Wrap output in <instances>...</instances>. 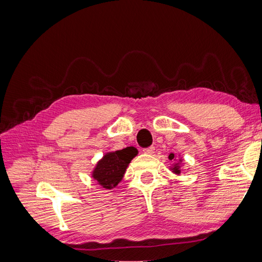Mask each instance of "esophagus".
Listing matches in <instances>:
<instances>
[{
	"label": "esophagus",
	"instance_id": "esophagus-1",
	"mask_svg": "<svg viewBox=\"0 0 262 262\" xmlns=\"http://www.w3.org/2000/svg\"><path fill=\"white\" fill-rule=\"evenodd\" d=\"M155 150V147L154 146H149V147H146V148H143V152L145 154H153Z\"/></svg>",
	"mask_w": 262,
	"mask_h": 262
}]
</instances>
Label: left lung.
Listing matches in <instances>:
<instances>
[{"label":"left lung","mask_w":262,"mask_h":262,"mask_svg":"<svg viewBox=\"0 0 262 262\" xmlns=\"http://www.w3.org/2000/svg\"><path fill=\"white\" fill-rule=\"evenodd\" d=\"M173 157H175V155L173 154H170L169 155V160H173ZM172 171L175 172V173H180V169H179V166L177 165V166H173V168H172Z\"/></svg>","instance_id":"8db88e82"}]
</instances>
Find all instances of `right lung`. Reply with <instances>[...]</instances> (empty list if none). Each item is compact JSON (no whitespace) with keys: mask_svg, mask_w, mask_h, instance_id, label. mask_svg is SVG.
I'll return each instance as SVG.
<instances>
[{"mask_svg":"<svg viewBox=\"0 0 262 262\" xmlns=\"http://www.w3.org/2000/svg\"><path fill=\"white\" fill-rule=\"evenodd\" d=\"M137 154L138 149L133 146L106 154L95 167L93 178L106 189L115 188L121 181L126 167Z\"/></svg>","mask_w":262,"mask_h":262,"instance_id":"1","label":"right lung"}]
</instances>
